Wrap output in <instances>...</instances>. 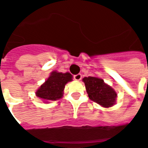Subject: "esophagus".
Instances as JSON below:
<instances>
[{
  "instance_id": "1",
  "label": "esophagus",
  "mask_w": 148,
  "mask_h": 148,
  "mask_svg": "<svg viewBox=\"0 0 148 148\" xmlns=\"http://www.w3.org/2000/svg\"><path fill=\"white\" fill-rule=\"evenodd\" d=\"M74 79L76 81H79L82 79V74H77L76 75H74Z\"/></svg>"
}]
</instances>
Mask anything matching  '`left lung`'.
<instances>
[{
	"label": "left lung",
	"mask_w": 148,
	"mask_h": 148,
	"mask_svg": "<svg viewBox=\"0 0 148 148\" xmlns=\"http://www.w3.org/2000/svg\"><path fill=\"white\" fill-rule=\"evenodd\" d=\"M84 83L90 100L95 101L103 107H111L115 104L116 93L115 90L97 77H84Z\"/></svg>",
	"instance_id": "1"
}]
</instances>
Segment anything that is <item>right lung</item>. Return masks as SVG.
Listing matches in <instances>:
<instances>
[{"instance_id":"1","label":"right lung","mask_w":148,"mask_h":148,"mask_svg":"<svg viewBox=\"0 0 148 148\" xmlns=\"http://www.w3.org/2000/svg\"><path fill=\"white\" fill-rule=\"evenodd\" d=\"M71 81H72V75L70 73L62 74L54 71L37 90L36 96L46 101H56L62 97L65 85Z\"/></svg>"}]
</instances>
